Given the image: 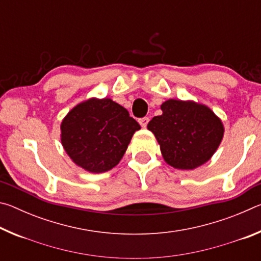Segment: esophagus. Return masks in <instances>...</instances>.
Wrapping results in <instances>:
<instances>
[{
	"label": "esophagus",
	"mask_w": 261,
	"mask_h": 261,
	"mask_svg": "<svg viewBox=\"0 0 261 261\" xmlns=\"http://www.w3.org/2000/svg\"><path fill=\"white\" fill-rule=\"evenodd\" d=\"M139 124L141 125V127H146L148 122H149V118L148 117H143V118H139Z\"/></svg>",
	"instance_id": "1"
}]
</instances>
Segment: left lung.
<instances>
[{"mask_svg":"<svg viewBox=\"0 0 261 261\" xmlns=\"http://www.w3.org/2000/svg\"><path fill=\"white\" fill-rule=\"evenodd\" d=\"M162 115L149 121L166 162L178 169H194L208 161L223 137V125L212 110L190 101L168 100Z\"/></svg>","mask_w":261,"mask_h":261,"instance_id":"1","label":"left lung"}]
</instances>
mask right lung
<instances>
[{
  "label": "right lung",
  "instance_id": "add662e5",
  "mask_svg": "<svg viewBox=\"0 0 261 261\" xmlns=\"http://www.w3.org/2000/svg\"><path fill=\"white\" fill-rule=\"evenodd\" d=\"M139 129L129 112L113 100L90 99L65 116L61 141L76 165L90 173H105L121 161Z\"/></svg>",
  "mask_w": 261,
  "mask_h": 261
}]
</instances>
